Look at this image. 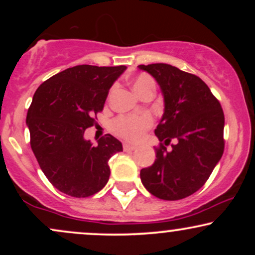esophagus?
Returning <instances> with one entry per match:
<instances>
[{"label": "esophagus", "mask_w": 255, "mask_h": 255, "mask_svg": "<svg viewBox=\"0 0 255 255\" xmlns=\"http://www.w3.org/2000/svg\"><path fill=\"white\" fill-rule=\"evenodd\" d=\"M124 150L126 152H131V151L135 150V147H134V146L129 145V144H124Z\"/></svg>", "instance_id": "1"}]
</instances>
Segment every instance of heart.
<instances>
[{
    "instance_id": "1",
    "label": "heart",
    "mask_w": 255,
    "mask_h": 255,
    "mask_svg": "<svg viewBox=\"0 0 255 255\" xmlns=\"http://www.w3.org/2000/svg\"><path fill=\"white\" fill-rule=\"evenodd\" d=\"M133 89L141 97L148 90L156 89L153 79L147 74H139L133 80ZM153 125V119L148 114L142 115H120L111 121L110 129L115 135L130 142L142 139L145 131Z\"/></svg>"
}]
</instances>
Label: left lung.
<instances>
[{"mask_svg":"<svg viewBox=\"0 0 255 255\" xmlns=\"http://www.w3.org/2000/svg\"><path fill=\"white\" fill-rule=\"evenodd\" d=\"M157 80L164 114L154 134L156 160L141 169L145 188L163 200H180L209 180L224 151V113L218 99L197 75L166 63L140 64ZM171 139L175 141L166 150Z\"/></svg>","mask_w":255,"mask_h":255,"instance_id":"8db88e82","label":"left lung"}]
</instances>
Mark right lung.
I'll use <instances>...</instances> for the list:
<instances>
[{"label":"right lung","mask_w":255,"mask_h":255,"mask_svg":"<svg viewBox=\"0 0 255 255\" xmlns=\"http://www.w3.org/2000/svg\"><path fill=\"white\" fill-rule=\"evenodd\" d=\"M126 66H75L38 87L26 124L40 169L55 188L74 198L101 191L110 176L108 162L122 144L107 134L92 145L85 129L96 125L111 85Z\"/></svg>","instance_id":"add662e5"}]
</instances>
